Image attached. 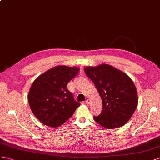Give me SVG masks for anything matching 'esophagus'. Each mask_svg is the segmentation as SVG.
<instances>
[{
	"label": "esophagus",
	"instance_id": "obj_1",
	"mask_svg": "<svg viewBox=\"0 0 160 160\" xmlns=\"http://www.w3.org/2000/svg\"><path fill=\"white\" fill-rule=\"evenodd\" d=\"M85 102H86V104H88V105H90V99H86Z\"/></svg>",
	"mask_w": 160,
	"mask_h": 160
}]
</instances>
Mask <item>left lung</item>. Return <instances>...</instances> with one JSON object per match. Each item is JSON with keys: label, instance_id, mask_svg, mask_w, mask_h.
Returning <instances> with one entry per match:
<instances>
[{"label": "left lung", "instance_id": "left-lung-1", "mask_svg": "<svg viewBox=\"0 0 160 160\" xmlns=\"http://www.w3.org/2000/svg\"><path fill=\"white\" fill-rule=\"evenodd\" d=\"M84 72L94 82L102 99V110L100 115L94 117L95 121L110 129L124 125L138 104L133 80L123 72L105 63L86 67Z\"/></svg>", "mask_w": 160, "mask_h": 160}]
</instances>
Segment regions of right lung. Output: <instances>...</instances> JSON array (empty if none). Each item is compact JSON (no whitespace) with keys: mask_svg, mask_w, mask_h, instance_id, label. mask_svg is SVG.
<instances>
[{"mask_svg":"<svg viewBox=\"0 0 160 160\" xmlns=\"http://www.w3.org/2000/svg\"><path fill=\"white\" fill-rule=\"evenodd\" d=\"M79 70L77 67L57 66L38 76L32 84L28 94L29 107L45 125H62L80 105L67 88L68 83Z\"/></svg>","mask_w":160,"mask_h":160,"instance_id":"obj_1","label":"right lung"}]
</instances>
